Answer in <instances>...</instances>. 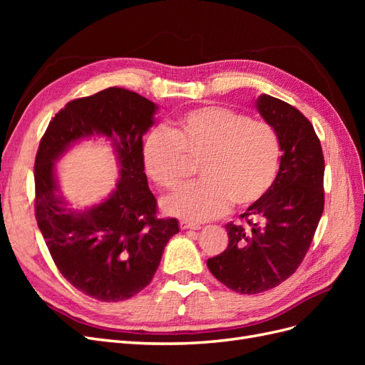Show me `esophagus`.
Listing matches in <instances>:
<instances>
[{
	"mask_svg": "<svg viewBox=\"0 0 365 365\" xmlns=\"http://www.w3.org/2000/svg\"><path fill=\"white\" fill-rule=\"evenodd\" d=\"M180 227H181V230H200V228H201L200 224L189 222V220H181Z\"/></svg>",
	"mask_w": 365,
	"mask_h": 365,
	"instance_id": "34e87169",
	"label": "esophagus"
}]
</instances>
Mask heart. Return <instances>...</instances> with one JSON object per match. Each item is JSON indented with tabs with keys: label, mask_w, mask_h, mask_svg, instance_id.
Returning <instances> with one entry per match:
<instances>
[{
	"label": "heart",
	"mask_w": 365,
	"mask_h": 365,
	"mask_svg": "<svg viewBox=\"0 0 365 365\" xmlns=\"http://www.w3.org/2000/svg\"><path fill=\"white\" fill-rule=\"evenodd\" d=\"M280 155L269 123L219 105L185 113L173 130L153 129L143 146L146 172L163 189H178L193 173L192 163H200L202 180L164 200L165 212L187 220L257 202L277 176Z\"/></svg>",
	"instance_id": "b5f03b06"
}]
</instances>
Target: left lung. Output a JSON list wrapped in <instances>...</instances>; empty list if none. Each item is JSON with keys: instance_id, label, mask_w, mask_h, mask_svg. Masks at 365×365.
Segmentation results:
<instances>
[{"instance_id": "1", "label": "left lung", "mask_w": 365, "mask_h": 365, "mask_svg": "<svg viewBox=\"0 0 365 365\" xmlns=\"http://www.w3.org/2000/svg\"><path fill=\"white\" fill-rule=\"evenodd\" d=\"M260 115L280 140V169L257 202L225 225L228 245L207 267L227 288L259 294L275 288L300 267L324 210V157L315 129L297 108L263 94Z\"/></svg>"}]
</instances>
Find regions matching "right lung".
<instances>
[{
    "mask_svg": "<svg viewBox=\"0 0 365 365\" xmlns=\"http://www.w3.org/2000/svg\"><path fill=\"white\" fill-rule=\"evenodd\" d=\"M155 103L125 90L76 98L51 118L35 160V216L59 272L98 302H121L152 282L164 247L180 231L175 217L160 219L143 160V134L153 125ZM113 140L120 180L98 206L74 212L58 193L52 165L74 140Z\"/></svg>",
    "mask_w": 365,
    "mask_h": 365,
    "instance_id": "obj_1",
    "label": "right lung"
}]
</instances>
